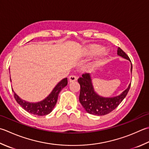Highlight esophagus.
I'll list each match as a JSON object with an SVG mask.
<instances>
[{
  "instance_id": "1",
  "label": "esophagus",
  "mask_w": 149,
  "mask_h": 149,
  "mask_svg": "<svg viewBox=\"0 0 149 149\" xmlns=\"http://www.w3.org/2000/svg\"><path fill=\"white\" fill-rule=\"evenodd\" d=\"M77 79V77L75 75H70L69 77V81L70 82H74Z\"/></svg>"
}]
</instances>
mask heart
Listing matches in <instances>:
<instances>
[{
  "label": "heart",
  "mask_w": 149,
  "mask_h": 149,
  "mask_svg": "<svg viewBox=\"0 0 149 149\" xmlns=\"http://www.w3.org/2000/svg\"><path fill=\"white\" fill-rule=\"evenodd\" d=\"M101 46L96 44H92V45H87L84 48L83 54L85 56H92L93 55H95L99 52V57L100 58H103L106 57L109 54V49L106 48H100Z\"/></svg>",
  "instance_id": "obj_1"
}]
</instances>
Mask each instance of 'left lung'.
Masks as SVG:
<instances>
[{
	"instance_id": "1",
	"label": "left lung",
	"mask_w": 149,
	"mask_h": 149,
	"mask_svg": "<svg viewBox=\"0 0 149 149\" xmlns=\"http://www.w3.org/2000/svg\"><path fill=\"white\" fill-rule=\"evenodd\" d=\"M118 55L131 62L129 56L119 47L118 48ZM132 70V65L131 63V73ZM78 83L81 86L79 95L81 104L88 113L97 116L106 115L114 110L126 97L131 84L130 83L128 88L119 95L114 97H105L95 92L90 74H83L82 77L78 79Z\"/></svg>"
}]
</instances>
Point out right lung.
I'll use <instances>...</instances> for the list:
<instances>
[{"mask_svg": "<svg viewBox=\"0 0 149 149\" xmlns=\"http://www.w3.org/2000/svg\"><path fill=\"white\" fill-rule=\"evenodd\" d=\"M10 81H11V77ZM67 84H68L67 78H64L57 84V85L54 87V88L52 90L50 94L47 97L43 100L36 102V103H31V102L30 103V102L22 100L13 90L14 92V97L17 103L30 113L40 116H46L49 114L53 110L57 103L59 92L63 88H65Z\"/></svg>", "mask_w": 149, "mask_h": 149, "instance_id": "obj_1", "label": "right lung"}]
</instances>
